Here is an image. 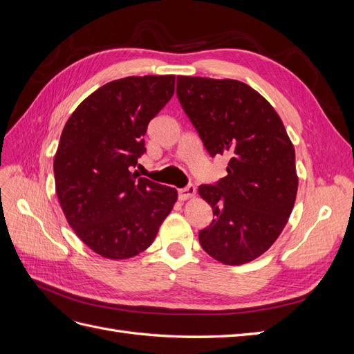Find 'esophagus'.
I'll use <instances>...</instances> for the list:
<instances>
[{"mask_svg":"<svg viewBox=\"0 0 354 354\" xmlns=\"http://www.w3.org/2000/svg\"><path fill=\"white\" fill-rule=\"evenodd\" d=\"M196 195V189L195 186H186L183 189H178V198L181 201H186V199H190L194 198Z\"/></svg>","mask_w":354,"mask_h":354,"instance_id":"34e87169","label":"esophagus"}]
</instances>
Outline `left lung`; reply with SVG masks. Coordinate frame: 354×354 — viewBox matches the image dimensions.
Listing matches in <instances>:
<instances>
[{"label": "left lung", "mask_w": 354, "mask_h": 354, "mask_svg": "<svg viewBox=\"0 0 354 354\" xmlns=\"http://www.w3.org/2000/svg\"><path fill=\"white\" fill-rule=\"evenodd\" d=\"M177 97L209 156L227 155V176L198 192L214 212L199 243L229 266L270 248L295 203V151L279 115L236 80L177 77Z\"/></svg>", "instance_id": "8db88e82"}]
</instances>
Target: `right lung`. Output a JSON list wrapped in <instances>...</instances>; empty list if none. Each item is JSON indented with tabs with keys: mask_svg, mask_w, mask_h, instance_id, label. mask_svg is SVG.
<instances>
[{
	"mask_svg": "<svg viewBox=\"0 0 354 354\" xmlns=\"http://www.w3.org/2000/svg\"><path fill=\"white\" fill-rule=\"evenodd\" d=\"M174 84V75L104 84L62 131L53 165L60 207L78 238L104 259H130L151 246L177 201L176 189L131 173Z\"/></svg>",
	"mask_w": 354,
	"mask_h": 354,
	"instance_id": "obj_1",
	"label": "right lung"
}]
</instances>
